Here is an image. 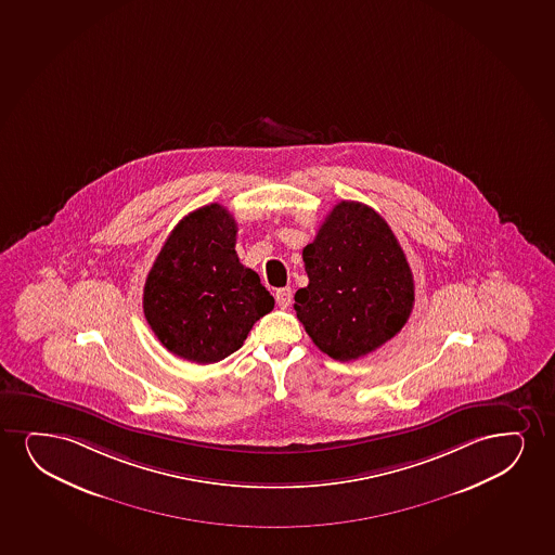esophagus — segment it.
<instances>
[{
	"label": "esophagus",
	"instance_id": "1",
	"mask_svg": "<svg viewBox=\"0 0 555 555\" xmlns=\"http://www.w3.org/2000/svg\"><path fill=\"white\" fill-rule=\"evenodd\" d=\"M275 302H278L280 308H288L291 302H293V291L288 287L278 288L275 291Z\"/></svg>",
	"mask_w": 555,
	"mask_h": 555
}]
</instances>
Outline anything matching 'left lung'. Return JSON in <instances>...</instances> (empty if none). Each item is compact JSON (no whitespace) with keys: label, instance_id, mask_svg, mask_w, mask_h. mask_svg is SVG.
I'll use <instances>...</instances> for the list:
<instances>
[{"label":"left lung","instance_id":"1","mask_svg":"<svg viewBox=\"0 0 555 555\" xmlns=\"http://www.w3.org/2000/svg\"><path fill=\"white\" fill-rule=\"evenodd\" d=\"M308 287L295 309L313 344L349 362L392 339L413 311L414 281L405 253L377 211L341 201L304 247Z\"/></svg>","mask_w":555,"mask_h":555}]
</instances>
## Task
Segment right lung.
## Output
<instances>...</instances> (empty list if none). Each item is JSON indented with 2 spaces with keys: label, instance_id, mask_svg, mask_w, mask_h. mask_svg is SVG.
<instances>
[{
  "label": "right lung",
  "instance_id": "right-lung-1",
  "mask_svg": "<svg viewBox=\"0 0 555 555\" xmlns=\"http://www.w3.org/2000/svg\"><path fill=\"white\" fill-rule=\"evenodd\" d=\"M236 221L208 204L176 224L150 270L142 308L163 347L214 364L244 345L274 298L236 255Z\"/></svg>",
  "mask_w": 555,
  "mask_h": 555
}]
</instances>
